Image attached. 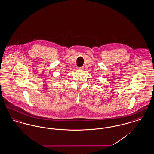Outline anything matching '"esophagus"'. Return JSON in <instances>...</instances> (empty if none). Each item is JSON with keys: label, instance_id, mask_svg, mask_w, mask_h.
Here are the masks:
<instances>
[{"label": "esophagus", "instance_id": "obj_1", "mask_svg": "<svg viewBox=\"0 0 154 154\" xmlns=\"http://www.w3.org/2000/svg\"><path fill=\"white\" fill-rule=\"evenodd\" d=\"M79 70H84V67H79Z\"/></svg>", "mask_w": 154, "mask_h": 154}]
</instances>
